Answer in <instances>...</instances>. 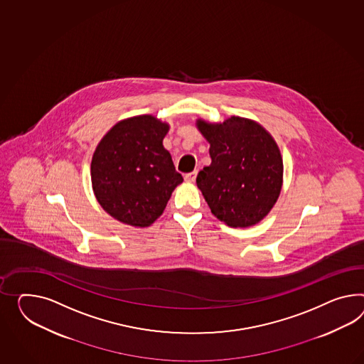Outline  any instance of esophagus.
Listing matches in <instances>:
<instances>
[{"mask_svg":"<svg viewBox=\"0 0 364 364\" xmlns=\"http://www.w3.org/2000/svg\"><path fill=\"white\" fill-rule=\"evenodd\" d=\"M196 171H191V173H187L185 174V181L188 182V183H193V182H196Z\"/></svg>","mask_w":364,"mask_h":364,"instance_id":"1","label":"esophagus"}]
</instances>
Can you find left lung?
I'll use <instances>...</instances> for the list:
<instances>
[{"label":"left lung","instance_id":"1","mask_svg":"<svg viewBox=\"0 0 364 364\" xmlns=\"http://www.w3.org/2000/svg\"><path fill=\"white\" fill-rule=\"evenodd\" d=\"M210 142L211 165L198 173L196 185L211 213L230 227L259 223L280 196L282 159L269 133L242 117L223 124L198 122Z\"/></svg>","mask_w":364,"mask_h":364}]
</instances>
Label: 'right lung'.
<instances>
[{"label":"right lung","mask_w":364,"mask_h":364,"mask_svg":"<svg viewBox=\"0 0 364 364\" xmlns=\"http://www.w3.org/2000/svg\"><path fill=\"white\" fill-rule=\"evenodd\" d=\"M168 124L144 114L119 122L95 150L91 179L97 202L119 222L148 227L183 178L162 140Z\"/></svg>","instance_id":"1"}]
</instances>
